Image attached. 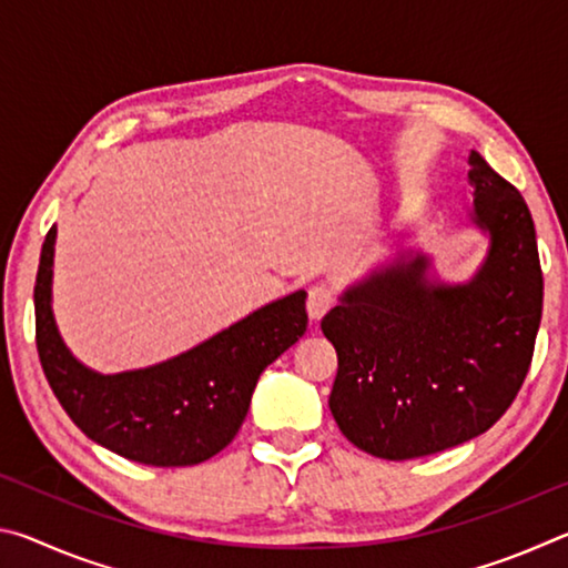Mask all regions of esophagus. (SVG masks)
Here are the masks:
<instances>
[{"instance_id":"34e87169","label":"esophagus","mask_w":568,"mask_h":568,"mask_svg":"<svg viewBox=\"0 0 568 568\" xmlns=\"http://www.w3.org/2000/svg\"><path fill=\"white\" fill-rule=\"evenodd\" d=\"M333 305H335V287L331 283H318L311 287V293H307V315H311L313 321H321Z\"/></svg>"}]
</instances>
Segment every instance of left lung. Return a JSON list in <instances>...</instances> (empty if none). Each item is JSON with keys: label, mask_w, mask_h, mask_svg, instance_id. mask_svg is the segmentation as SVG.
<instances>
[{"label": "left lung", "mask_w": 568, "mask_h": 568, "mask_svg": "<svg viewBox=\"0 0 568 568\" xmlns=\"http://www.w3.org/2000/svg\"><path fill=\"white\" fill-rule=\"evenodd\" d=\"M470 220L491 247L464 285L430 283L400 257L348 287L321 321L338 353L328 406L343 436L406 460L486 434L521 390L541 323L544 275L526 200L470 152Z\"/></svg>", "instance_id": "1"}]
</instances>
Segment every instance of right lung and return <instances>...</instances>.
<instances>
[{
    "label": "right lung",
    "mask_w": 568,
    "mask_h": 568,
    "mask_svg": "<svg viewBox=\"0 0 568 568\" xmlns=\"http://www.w3.org/2000/svg\"><path fill=\"white\" fill-rule=\"evenodd\" d=\"M57 230L44 237L34 285L37 353L50 388L94 444L145 466H195L243 426L261 373L303 338L305 291L263 305L178 358L102 376L74 358L52 315Z\"/></svg>",
    "instance_id": "right-lung-1"
}]
</instances>
